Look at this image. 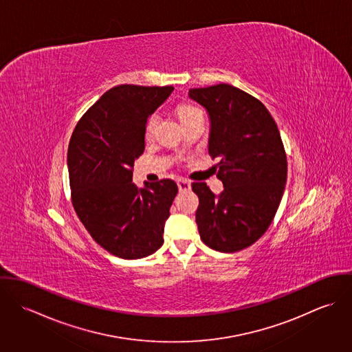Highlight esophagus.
I'll return each mask as SVG.
<instances>
[{
    "instance_id": "1",
    "label": "esophagus",
    "mask_w": 352,
    "mask_h": 352,
    "mask_svg": "<svg viewBox=\"0 0 352 352\" xmlns=\"http://www.w3.org/2000/svg\"><path fill=\"white\" fill-rule=\"evenodd\" d=\"M177 187L180 191H190L191 190V183L186 179H179L177 180Z\"/></svg>"
}]
</instances>
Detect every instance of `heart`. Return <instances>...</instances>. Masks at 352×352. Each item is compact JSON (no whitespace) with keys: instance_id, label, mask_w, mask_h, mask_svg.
<instances>
[{"instance_id":"heart-1","label":"heart","mask_w":352,"mask_h":352,"mask_svg":"<svg viewBox=\"0 0 352 352\" xmlns=\"http://www.w3.org/2000/svg\"><path fill=\"white\" fill-rule=\"evenodd\" d=\"M177 115H179V119L182 120V123H184L186 120H188V119H191L197 115H203V111L199 107L186 104V105H180L177 108ZM155 123H157V113H151V116L146 119V123H145V127H144V137H145L146 141L151 140Z\"/></svg>"}]
</instances>
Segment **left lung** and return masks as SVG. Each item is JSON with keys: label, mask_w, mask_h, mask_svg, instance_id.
<instances>
[{"label": "left lung", "mask_w": 352, "mask_h": 352, "mask_svg": "<svg viewBox=\"0 0 352 352\" xmlns=\"http://www.w3.org/2000/svg\"><path fill=\"white\" fill-rule=\"evenodd\" d=\"M210 116L208 154L221 157L215 197L206 183H192L201 241L225 253L254 244L271 225L287 179V158L278 126L264 104L250 94L218 84L188 92Z\"/></svg>", "instance_id": "obj_1"}]
</instances>
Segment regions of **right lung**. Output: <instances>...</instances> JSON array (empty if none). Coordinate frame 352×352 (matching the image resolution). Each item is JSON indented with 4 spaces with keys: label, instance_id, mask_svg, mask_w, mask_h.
Here are the masks:
<instances>
[{
    "label": "right lung",
    "instance_id": "add662e5",
    "mask_svg": "<svg viewBox=\"0 0 352 352\" xmlns=\"http://www.w3.org/2000/svg\"><path fill=\"white\" fill-rule=\"evenodd\" d=\"M173 87L118 85L78 120L67 149L73 207L92 239L120 258H142L162 243L177 194L170 179L133 183L134 161L145 151L146 119Z\"/></svg>",
    "mask_w": 352,
    "mask_h": 352
}]
</instances>
